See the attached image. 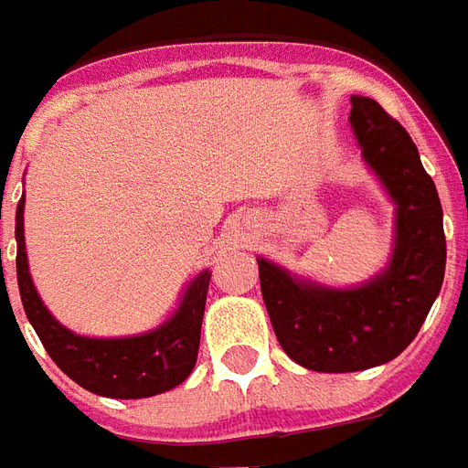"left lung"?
I'll return each instance as SVG.
<instances>
[{
    "instance_id": "8db88e82",
    "label": "left lung",
    "mask_w": 468,
    "mask_h": 468,
    "mask_svg": "<svg viewBox=\"0 0 468 468\" xmlns=\"http://www.w3.org/2000/svg\"><path fill=\"white\" fill-rule=\"evenodd\" d=\"M351 124L366 163L396 203L391 265L361 288L334 291L258 258L278 344L321 373L363 371L396 358L419 334L446 271L441 200L409 133L368 97H351Z\"/></svg>"
}]
</instances>
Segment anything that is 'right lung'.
<instances>
[{
	"label": "right lung",
	"instance_id": "obj_1",
	"mask_svg": "<svg viewBox=\"0 0 468 468\" xmlns=\"http://www.w3.org/2000/svg\"><path fill=\"white\" fill-rule=\"evenodd\" d=\"M16 283L22 305L49 358L87 391L110 399H144L183 383L200 348V325L210 273L187 285L183 303L157 331L133 338H85L59 325L39 301L25 250V197L16 205ZM2 253V250H0Z\"/></svg>",
	"mask_w": 468,
	"mask_h": 468
}]
</instances>
